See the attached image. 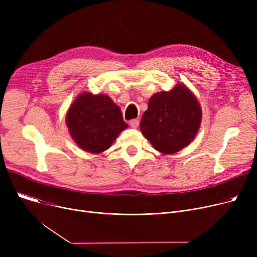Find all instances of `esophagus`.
Here are the masks:
<instances>
[{
	"mask_svg": "<svg viewBox=\"0 0 257 257\" xmlns=\"http://www.w3.org/2000/svg\"><path fill=\"white\" fill-rule=\"evenodd\" d=\"M129 125L132 127V128H138L139 125H140V120L137 119V118H133L129 121Z\"/></svg>",
	"mask_w": 257,
	"mask_h": 257,
	"instance_id": "obj_1",
	"label": "esophagus"
}]
</instances>
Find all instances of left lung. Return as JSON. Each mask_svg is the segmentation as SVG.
<instances>
[{"label": "left lung", "mask_w": 257, "mask_h": 257, "mask_svg": "<svg viewBox=\"0 0 257 257\" xmlns=\"http://www.w3.org/2000/svg\"><path fill=\"white\" fill-rule=\"evenodd\" d=\"M201 107L182 84L153 94L141 120V131L154 149L176 153L190 144L201 124Z\"/></svg>", "instance_id": "1"}]
</instances>
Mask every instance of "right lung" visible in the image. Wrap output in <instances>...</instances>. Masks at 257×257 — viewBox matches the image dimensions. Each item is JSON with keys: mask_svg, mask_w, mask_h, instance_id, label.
Listing matches in <instances>:
<instances>
[{"mask_svg": "<svg viewBox=\"0 0 257 257\" xmlns=\"http://www.w3.org/2000/svg\"><path fill=\"white\" fill-rule=\"evenodd\" d=\"M66 124L76 144L90 153H100L128 127L121 111L106 94L85 92L74 101L66 114Z\"/></svg>", "mask_w": 257, "mask_h": 257, "instance_id": "right-lung-1", "label": "right lung"}]
</instances>
